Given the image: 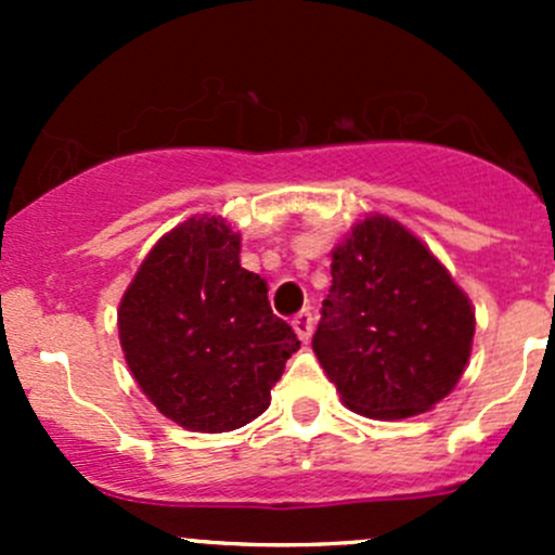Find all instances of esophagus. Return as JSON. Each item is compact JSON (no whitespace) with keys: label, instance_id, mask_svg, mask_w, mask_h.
<instances>
[{"label":"esophagus","instance_id":"obj_1","mask_svg":"<svg viewBox=\"0 0 555 555\" xmlns=\"http://www.w3.org/2000/svg\"><path fill=\"white\" fill-rule=\"evenodd\" d=\"M293 327H295V333H298V338L306 344V340H309L311 333H313V313H311V311L295 313Z\"/></svg>","mask_w":555,"mask_h":555}]
</instances>
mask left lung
Returning <instances> with one entry per match:
<instances>
[{"instance_id": "8db88e82", "label": "left lung", "mask_w": 555, "mask_h": 555, "mask_svg": "<svg viewBox=\"0 0 555 555\" xmlns=\"http://www.w3.org/2000/svg\"><path fill=\"white\" fill-rule=\"evenodd\" d=\"M330 273L311 346L340 402L408 418L449 397L473 351L475 311L443 262L397 220L371 215L335 246Z\"/></svg>"}]
</instances>
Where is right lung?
I'll return each mask as SVG.
<instances>
[{
	"label": "right lung",
	"mask_w": 555,
	"mask_h": 555,
	"mask_svg": "<svg viewBox=\"0 0 555 555\" xmlns=\"http://www.w3.org/2000/svg\"><path fill=\"white\" fill-rule=\"evenodd\" d=\"M238 251L242 236L222 217H190L150 249L117 309L139 389L193 433H231L260 416L300 349Z\"/></svg>",
	"instance_id": "right-lung-1"
}]
</instances>
